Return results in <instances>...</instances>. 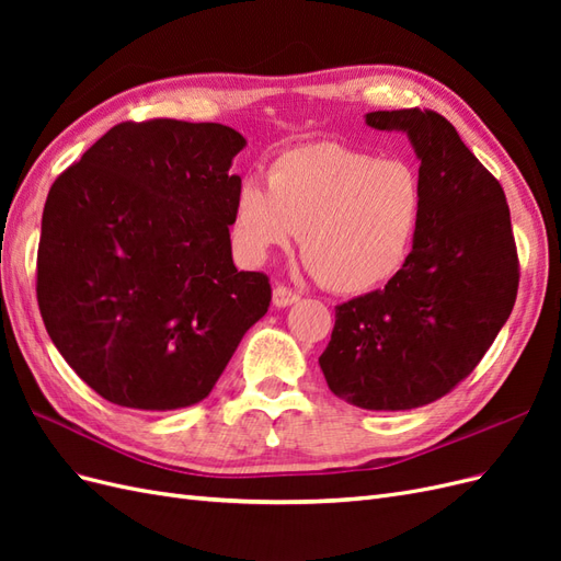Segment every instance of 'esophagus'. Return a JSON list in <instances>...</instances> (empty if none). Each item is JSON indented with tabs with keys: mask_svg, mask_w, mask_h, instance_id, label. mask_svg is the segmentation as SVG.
Masks as SVG:
<instances>
[{
	"mask_svg": "<svg viewBox=\"0 0 561 561\" xmlns=\"http://www.w3.org/2000/svg\"><path fill=\"white\" fill-rule=\"evenodd\" d=\"M295 301H299V293L290 290V287L283 285V283H278V285L274 287V304H276L278 309L290 307V304H295Z\"/></svg>",
	"mask_w": 561,
	"mask_h": 561,
	"instance_id": "obj_1",
	"label": "esophagus"
}]
</instances>
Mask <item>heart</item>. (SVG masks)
Segmentation results:
<instances>
[{"label": "heart", "mask_w": 561, "mask_h": 561, "mask_svg": "<svg viewBox=\"0 0 561 561\" xmlns=\"http://www.w3.org/2000/svg\"><path fill=\"white\" fill-rule=\"evenodd\" d=\"M423 206V180L410 161L311 142L280 151L268 182L243 178L233 236L250 257H264L299 233L301 262L325 290L365 295L410 260Z\"/></svg>", "instance_id": "heart-1"}]
</instances>
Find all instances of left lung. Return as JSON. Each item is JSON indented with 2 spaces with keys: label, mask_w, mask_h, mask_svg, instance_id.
Wrapping results in <instances>:
<instances>
[{
  "label": "left lung",
  "mask_w": 561,
  "mask_h": 561,
  "mask_svg": "<svg viewBox=\"0 0 561 561\" xmlns=\"http://www.w3.org/2000/svg\"><path fill=\"white\" fill-rule=\"evenodd\" d=\"M365 122L407 133L426 206L398 274L334 309L318 363L334 396L400 412L447 396L478 367L515 307L519 260L503 186L443 114L412 107Z\"/></svg>",
  "instance_id": "8db88e82"
}]
</instances>
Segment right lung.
Masks as SVG:
<instances>
[{"label": "right lung", "instance_id": "right-lung-1", "mask_svg": "<svg viewBox=\"0 0 561 561\" xmlns=\"http://www.w3.org/2000/svg\"><path fill=\"white\" fill-rule=\"evenodd\" d=\"M245 138L178 118L110 128L50 186L37 301L50 342L98 396L168 412L206 398L271 301L229 227Z\"/></svg>", "mask_w": 561, "mask_h": 561}]
</instances>
